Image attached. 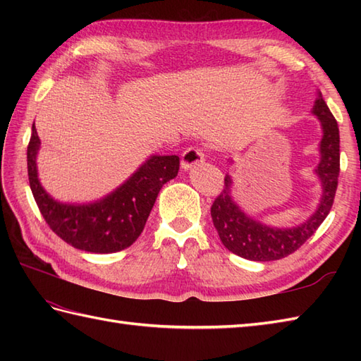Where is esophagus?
<instances>
[{"mask_svg":"<svg viewBox=\"0 0 361 361\" xmlns=\"http://www.w3.org/2000/svg\"><path fill=\"white\" fill-rule=\"evenodd\" d=\"M204 159V153L200 147H188L185 152H183L181 155V167L188 171L192 166L202 163Z\"/></svg>","mask_w":361,"mask_h":361,"instance_id":"obj_1","label":"esophagus"}]
</instances>
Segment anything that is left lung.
Listing matches in <instances>:
<instances>
[{"label": "left lung", "mask_w": 361, "mask_h": 361, "mask_svg": "<svg viewBox=\"0 0 361 361\" xmlns=\"http://www.w3.org/2000/svg\"><path fill=\"white\" fill-rule=\"evenodd\" d=\"M312 113L319 119L323 128L319 142L321 159L315 169L323 186V195L317 211L304 224L293 228L267 226L247 216L233 200V180L226 175L225 188L211 206V217L221 243L234 255L257 262L287 257L302 247L331 212L340 175V130L321 93L313 104Z\"/></svg>", "instance_id": "obj_1"}]
</instances>
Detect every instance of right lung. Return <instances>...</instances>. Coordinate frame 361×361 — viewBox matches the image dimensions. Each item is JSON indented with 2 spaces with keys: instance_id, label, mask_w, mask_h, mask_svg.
Masks as SVG:
<instances>
[{
  "instance_id": "obj_1",
  "label": "right lung",
  "mask_w": 361,
  "mask_h": 361,
  "mask_svg": "<svg viewBox=\"0 0 361 361\" xmlns=\"http://www.w3.org/2000/svg\"><path fill=\"white\" fill-rule=\"evenodd\" d=\"M40 149L35 124L27 145L29 186L46 224L71 247L88 252H116L130 247L145 226L164 183L178 173L176 155H152L130 178L102 200L85 204L60 203L46 192L37 173Z\"/></svg>"
}]
</instances>
